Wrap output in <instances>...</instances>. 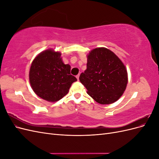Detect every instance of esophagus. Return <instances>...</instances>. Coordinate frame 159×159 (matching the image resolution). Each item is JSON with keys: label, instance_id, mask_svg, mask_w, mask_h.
<instances>
[{"label": "esophagus", "instance_id": "esophagus-1", "mask_svg": "<svg viewBox=\"0 0 159 159\" xmlns=\"http://www.w3.org/2000/svg\"><path fill=\"white\" fill-rule=\"evenodd\" d=\"M76 78H77V79H78V80H79V78H80V74L77 75H76Z\"/></svg>", "mask_w": 159, "mask_h": 159}]
</instances>
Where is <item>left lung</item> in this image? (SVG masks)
I'll list each match as a JSON object with an SVG mask.
<instances>
[{"label": "left lung", "instance_id": "1", "mask_svg": "<svg viewBox=\"0 0 159 159\" xmlns=\"http://www.w3.org/2000/svg\"><path fill=\"white\" fill-rule=\"evenodd\" d=\"M80 81L96 102L111 104L121 98L125 90L127 71L121 60L112 51L98 48L88 55L87 69L81 74Z\"/></svg>", "mask_w": 159, "mask_h": 159}]
</instances>
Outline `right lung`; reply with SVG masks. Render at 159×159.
Instances as JSON below:
<instances>
[{
    "mask_svg": "<svg viewBox=\"0 0 159 159\" xmlns=\"http://www.w3.org/2000/svg\"><path fill=\"white\" fill-rule=\"evenodd\" d=\"M71 66L64 64L61 53L52 49L43 51L32 62L29 71L30 85L34 93L50 102L61 99L77 81L70 74Z\"/></svg>",
    "mask_w": 159,
    "mask_h": 159,
    "instance_id": "1",
    "label": "right lung"
}]
</instances>
